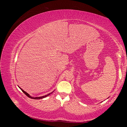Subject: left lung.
Wrapping results in <instances>:
<instances>
[{
  "label": "left lung",
  "mask_w": 127,
  "mask_h": 127,
  "mask_svg": "<svg viewBox=\"0 0 127 127\" xmlns=\"http://www.w3.org/2000/svg\"><path fill=\"white\" fill-rule=\"evenodd\" d=\"M108 98H109V97H108Z\"/></svg>",
  "instance_id": "left-lung-1"
}]
</instances>
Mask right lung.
<instances>
[{
  "label": "right lung",
  "mask_w": 127,
  "mask_h": 127,
  "mask_svg": "<svg viewBox=\"0 0 127 127\" xmlns=\"http://www.w3.org/2000/svg\"><path fill=\"white\" fill-rule=\"evenodd\" d=\"M18 87L20 88V89L22 90V91L23 92V93L27 96L28 97H30V98H32V99H42V98H44V97H47L48 96H49V95H50L51 94H52L53 92H54V91H53V92H52L51 93H49L48 94H47V95H44V96H40V97H33V96H31L29 94H28V93H26V92H25L23 90H22V88L20 87V86H18Z\"/></svg>",
  "instance_id": "right-lung-1"
}]
</instances>
